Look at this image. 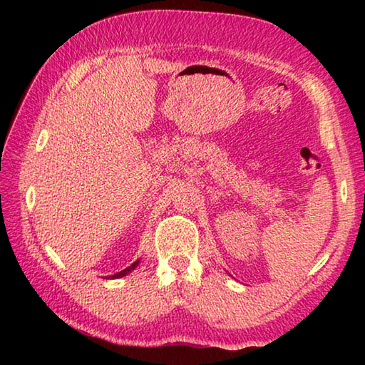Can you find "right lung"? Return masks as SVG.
<instances>
[{
	"label": "right lung",
	"instance_id": "obj_1",
	"mask_svg": "<svg viewBox=\"0 0 365 365\" xmlns=\"http://www.w3.org/2000/svg\"><path fill=\"white\" fill-rule=\"evenodd\" d=\"M138 262L140 261H137V262H133L132 265H130V267H127V269H123V270H120V272H117V274H114V275H110L109 277V279H120V277H123V275H127L128 274V272H132L135 267H137V265H138Z\"/></svg>",
	"mask_w": 365,
	"mask_h": 365
}]
</instances>
